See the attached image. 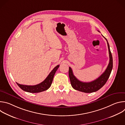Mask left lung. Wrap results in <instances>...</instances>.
Returning a JSON list of instances; mask_svg holds the SVG:
<instances>
[{
	"instance_id": "left-lung-1",
	"label": "left lung",
	"mask_w": 125,
	"mask_h": 125,
	"mask_svg": "<svg viewBox=\"0 0 125 125\" xmlns=\"http://www.w3.org/2000/svg\"><path fill=\"white\" fill-rule=\"evenodd\" d=\"M107 43L109 54V63L104 72L97 79L91 82H83L79 81L74 75L73 71L71 67L69 68V76L71 84L75 90L80 92L91 93L96 92L100 89L107 81L113 68V58L110 49L109 44L107 39L104 38Z\"/></svg>"
}]
</instances>
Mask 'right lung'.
Masks as SVG:
<instances>
[{
    "label": "right lung",
    "instance_id": "right-lung-1",
    "mask_svg": "<svg viewBox=\"0 0 125 125\" xmlns=\"http://www.w3.org/2000/svg\"><path fill=\"white\" fill-rule=\"evenodd\" d=\"M59 67V65L56 66L52 70V71L49 73L46 78L42 82L37 85H27L21 84L17 83H16L22 90L28 93H38L46 91L50 87L53 81V77H54L55 72H56V71Z\"/></svg>",
    "mask_w": 125,
    "mask_h": 125
}]
</instances>
